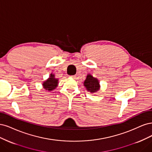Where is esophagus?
Wrapping results in <instances>:
<instances>
[{
  "label": "esophagus",
  "mask_w": 152,
  "mask_h": 152,
  "mask_svg": "<svg viewBox=\"0 0 152 152\" xmlns=\"http://www.w3.org/2000/svg\"><path fill=\"white\" fill-rule=\"evenodd\" d=\"M69 77H70L73 78V79H75V78L76 77V76H69Z\"/></svg>",
  "instance_id": "1"
}]
</instances>
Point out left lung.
<instances>
[{"mask_svg":"<svg viewBox=\"0 0 152 152\" xmlns=\"http://www.w3.org/2000/svg\"><path fill=\"white\" fill-rule=\"evenodd\" d=\"M83 85L86 88V90L91 94L96 93L100 88L99 80H98L96 77H94L90 74H88L86 80L83 83Z\"/></svg>","mask_w":152,"mask_h":152,"instance_id":"8db88e82","label":"left lung"}]
</instances>
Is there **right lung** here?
I'll return each mask as SVG.
<instances>
[{"label":"right lung","mask_w":152,"mask_h":152,"mask_svg":"<svg viewBox=\"0 0 152 152\" xmlns=\"http://www.w3.org/2000/svg\"><path fill=\"white\" fill-rule=\"evenodd\" d=\"M58 84V79L55 77V75L51 73L49 77L47 80L44 81L42 83L43 88L46 91H51L55 90Z\"/></svg>","instance_id":"add662e5"}]
</instances>
